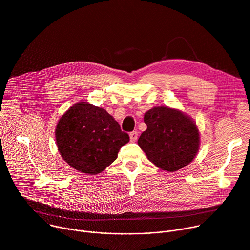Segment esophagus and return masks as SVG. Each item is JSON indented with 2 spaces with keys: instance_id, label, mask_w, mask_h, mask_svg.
Masks as SVG:
<instances>
[{
  "instance_id": "34e87169",
  "label": "esophagus",
  "mask_w": 250,
  "mask_h": 250,
  "mask_svg": "<svg viewBox=\"0 0 250 250\" xmlns=\"http://www.w3.org/2000/svg\"><path fill=\"white\" fill-rule=\"evenodd\" d=\"M129 138L130 141H136L137 140V132L136 131H132L129 133Z\"/></svg>"
}]
</instances>
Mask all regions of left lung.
Returning a JSON list of instances; mask_svg holds the SVG:
<instances>
[{
	"label": "left lung",
	"mask_w": 250,
	"mask_h": 250,
	"mask_svg": "<svg viewBox=\"0 0 250 250\" xmlns=\"http://www.w3.org/2000/svg\"><path fill=\"white\" fill-rule=\"evenodd\" d=\"M146 130L137 144L161 170L175 172L190 164L200 148V131L187 114L169 106H154L145 114Z\"/></svg>",
	"instance_id": "1"
}]
</instances>
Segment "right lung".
Masks as SVG:
<instances>
[{
    "mask_svg": "<svg viewBox=\"0 0 250 250\" xmlns=\"http://www.w3.org/2000/svg\"><path fill=\"white\" fill-rule=\"evenodd\" d=\"M55 139L61 157L69 166L96 175L117 159L129 136L104 109L81 101L59 119Z\"/></svg>",
    "mask_w": 250,
    "mask_h": 250,
    "instance_id": "obj_1",
    "label": "right lung"
}]
</instances>
